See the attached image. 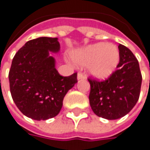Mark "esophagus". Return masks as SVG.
<instances>
[{
  "label": "esophagus",
  "instance_id": "esophagus-1",
  "mask_svg": "<svg viewBox=\"0 0 150 150\" xmlns=\"http://www.w3.org/2000/svg\"><path fill=\"white\" fill-rule=\"evenodd\" d=\"M85 79V76L82 72H79L78 73V80H82V79Z\"/></svg>",
  "mask_w": 150,
  "mask_h": 150
}]
</instances>
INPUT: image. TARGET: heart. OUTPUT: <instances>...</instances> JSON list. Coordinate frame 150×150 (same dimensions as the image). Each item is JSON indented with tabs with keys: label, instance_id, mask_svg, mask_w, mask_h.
Listing matches in <instances>:
<instances>
[{
	"label": "heart",
	"instance_id": "1",
	"mask_svg": "<svg viewBox=\"0 0 150 150\" xmlns=\"http://www.w3.org/2000/svg\"><path fill=\"white\" fill-rule=\"evenodd\" d=\"M71 56L77 65L88 67L89 74L98 80L109 79L117 69L121 59L116 45L102 42L76 50Z\"/></svg>",
	"mask_w": 150,
	"mask_h": 150
}]
</instances>
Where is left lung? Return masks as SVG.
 Wrapping results in <instances>:
<instances>
[{"label": "left lung", "mask_w": 150, "mask_h": 150, "mask_svg": "<svg viewBox=\"0 0 150 150\" xmlns=\"http://www.w3.org/2000/svg\"><path fill=\"white\" fill-rule=\"evenodd\" d=\"M120 63L108 79L99 82L88 79L89 104L96 116L116 120L126 116L138 102L142 75L137 58L127 47L118 45Z\"/></svg>", "instance_id": "8db88e82"}]
</instances>
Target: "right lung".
I'll return each mask as SVG.
<instances>
[{
  "label": "right lung",
  "mask_w": 150,
  "mask_h": 150,
  "mask_svg": "<svg viewBox=\"0 0 150 150\" xmlns=\"http://www.w3.org/2000/svg\"><path fill=\"white\" fill-rule=\"evenodd\" d=\"M60 50L57 38L28 41L16 53L9 71L10 91L19 110L31 119L45 121L57 116L65 95L78 83L77 72L62 77L51 53Z\"/></svg>",
  "instance_id": "right-lung-1"
}]
</instances>
